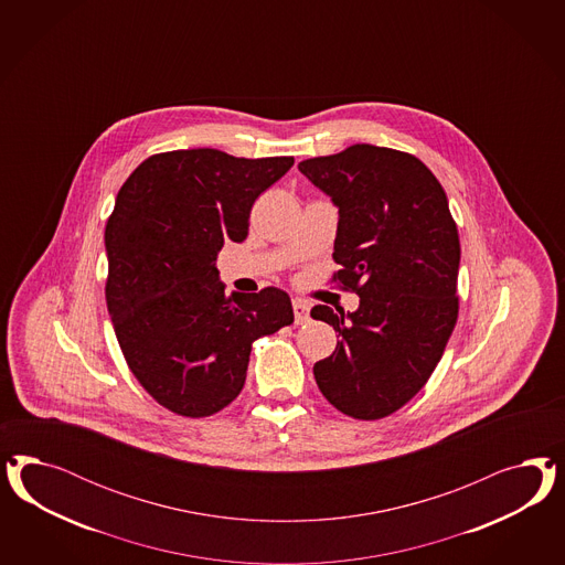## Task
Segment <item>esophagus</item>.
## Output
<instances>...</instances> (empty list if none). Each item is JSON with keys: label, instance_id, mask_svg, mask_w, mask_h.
Returning <instances> with one entry per match:
<instances>
[{"label": "esophagus", "instance_id": "esophagus-1", "mask_svg": "<svg viewBox=\"0 0 565 565\" xmlns=\"http://www.w3.org/2000/svg\"><path fill=\"white\" fill-rule=\"evenodd\" d=\"M291 308H294V321H296V326H305V323H308V319H310V308H308L305 300H294Z\"/></svg>", "mask_w": 565, "mask_h": 565}]
</instances>
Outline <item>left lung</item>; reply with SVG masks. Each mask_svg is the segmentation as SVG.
Here are the masks:
<instances>
[{"label": "left lung", "mask_w": 565, "mask_h": 565, "mask_svg": "<svg viewBox=\"0 0 565 565\" xmlns=\"http://www.w3.org/2000/svg\"><path fill=\"white\" fill-rule=\"evenodd\" d=\"M298 170L338 206L333 279L354 312L310 310L342 338L312 369L338 411L376 420L423 390L458 321L460 238L439 180L414 154L375 145L312 157Z\"/></svg>", "instance_id": "obj_1"}]
</instances>
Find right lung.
I'll use <instances>...</instances> for the list:
<instances>
[{
    "label": "right lung",
    "instance_id": "right-lung-1",
    "mask_svg": "<svg viewBox=\"0 0 565 565\" xmlns=\"http://www.w3.org/2000/svg\"><path fill=\"white\" fill-rule=\"evenodd\" d=\"M294 157L244 159L217 149L145 159L105 225L107 310L138 383L180 416L203 418L238 397L250 345L294 321L277 288L225 296L223 242H244L260 192Z\"/></svg>",
    "mask_w": 565,
    "mask_h": 565
}]
</instances>
